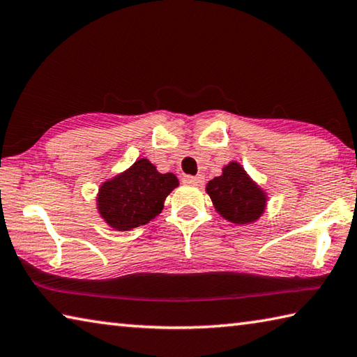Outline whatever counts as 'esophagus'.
<instances>
[{
  "instance_id": "1",
  "label": "esophagus",
  "mask_w": 357,
  "mask_h": 357,
  "mask_svg": "<svg viewBox=\"0 0 357 357\" xmlns=\"http://www.w3.org/2000/svg\"><path fill=\"white\" fill-rule=\"evenodd\" d=\"M183 183L191 185V186H200L202 183H204V177L202 176H185Z\"/></svg>"
}]
</instances>
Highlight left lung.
Instances as JSON below:
<instances>
[{
    "label": "left lung",
    "mask_w": 357,
    "mask_h": 357,
    "mask_svg": "<svg viewBox=\"0 0 357 357\" xmlns=\"http://www.w3.org/2000/svg\"><path fill=\"white\" fill-rule=\"evenodd\" d=\"M206 192L216 211L233 224H250L264 213V191L234 161L224 167L220 177L208 181Z\"/></svg>",
    "instance_id": "8db88e82"
}]
</instances>
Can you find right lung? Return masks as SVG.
<instances>
[{"label": "right lung", "instance_id": "1", "mask_svg": "<svg viewBox=\"0 0 357 357\" xmlns=\"http://www.w3.org/2000/svg\"><path fill=\"white\" fill-rule=\"evenodd\" d=\"M178 180L160 174L149 160L141 158L130 169L100 186L98 210L107 224L119 231L144 225L163 210V202Z\"/></svg>", "mask_w": 357, "mask_h": 357}]
</instances>
